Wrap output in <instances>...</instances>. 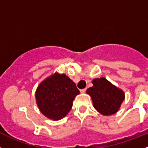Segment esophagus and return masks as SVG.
Instances as JSON below:
<instances>
[{"label": "esophagus", "instance_id": "esophagus-1", "mask_svg": "<svg viewBox=\"0 0 148 148\" xmlns=\"http://www.w3.org/2000/svg\"><path fill=\"white\" fill-rule=\"evenodd\" d=\"M85 91H86V88H84V89H81L80 90V92H81V93H85Z\"/></svg>", "mask_w": 148, "mask_h": 148}]
</instances>
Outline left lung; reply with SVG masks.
I'll list each match as a JSON object with an SVG mask.
<instances>
[{
	"label": "left lung",
	"instance_id": "1",
	"mask_svg": "<svg viewBox=\"0 0 148 148\" xmlns=\"http://www.w3.org/2000/svg\"><path fill=\"white\" fill-rule=\"evenodd\" d=\"M92 83L93 86L88 88L86 93L90 96L94 108L103 115L117 112L125 99L123 91L103 77L94 79Z\"/></svg>",
	"mask_w": 148,
	"mask_h": 148
}]
</instances>
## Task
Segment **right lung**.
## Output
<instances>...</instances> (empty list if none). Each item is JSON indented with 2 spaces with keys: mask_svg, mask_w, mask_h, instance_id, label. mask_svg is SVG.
Returning a JSON list of instances; mask_svg holds the SVG:
<instances>
[{
  "mask_svg": "<svg viewBox=\"0 0 148 148\" xmlns=\"http://www.w3.org/2000/svg\"><path fill=\"white\" fill-rule=\"evenodd\" d=\"M79 93L76 84L69 77L56 72L40 83L36 91V99L45 117L58 121L69 112Z\"/></svg>",
  "mask_w": 148,
  "mask_h": 148,
  "instance_id": "right-lung-1",
  "label": "right lung"
}]
</instances>
